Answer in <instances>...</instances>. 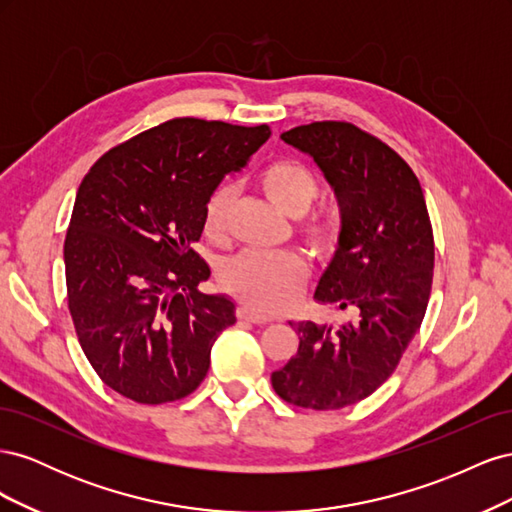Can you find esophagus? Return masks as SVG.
<instances>
[{"instance_id": "esophagus-1", "label": "esophagus", "mask_w": 512, "mask_h": 512, "mask_svg": "<svg viewBox=\"0 0 512 512\" xmlns=\"http://www.w3.org/2000/svg\"><path fill=\"white\" fill-rule=\"evenodd\" d=\"M237 318L243 320V322H254V324H267V322H269V318L258 316V314L252 312V309L247 307V305H239V307H237Z\"/></svg>"}]
</instances>
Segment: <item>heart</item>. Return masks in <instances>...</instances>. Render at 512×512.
Masks as SVG:
<instances>
[{
    "mask_svg": "<svg viewBox=\"0 0 512 512\" xmlns=\"http://www.w3.org/2000/svg\"><path fill=\"white\" fill-rule=\"evenodd\" d=\"M258 185L275 207H280L292 218L301 215L297 237L309 254L318 260H327L335 254L339 245V230L331 213L322 209L307 213L320 190L312 170L292 158H280L260 170ZM230 205V185H220L209 194L203 211V230L209 239L218 241L224 237ZM305 282V262L292 252H247L226 260L220 269V284L224 290L256 314L284 312L299 299Z\"/></svg>",
    "mask_w": 512,
    "mask_h": 512,
    "instance_id": "heart-1",
    "label": "heart"
}]
</instances>
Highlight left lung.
<instances>
[{"instance_id":"left-lung-1","label":"left lung","mask_w":512,"mask_h":512,"mask_svg":"<svg viewBox=\"0 0 512 512\" xmlns=\"http://www.w3.org/2000/svg\"><path fill=\"white\" fill-rule=\"evenodd\" d=\"M309 153L335 190L342 232L314 299L356 316L339 329L292 324L299 350L271 374L275 393L309 410H339L391 378L427 312L433 230L406 160L348 121H314L282 134Z\"/></svg>"}]
</instances>
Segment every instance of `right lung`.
Returning <instances> with one entry per match:
<instances>
[{
    "instance_id": "1",
    "label": "right lung",
    "mask_w": 512,
    "mask_h": 512,
    "mask_svg": "<svg viewBox=\"0 0 512 512\" xmlns=\"http://www.w3.org/2000/svg\"><path fill=\"white\" fill-rule=\"evenodd\" d=\"M271 136L224 121L177 117L108 149L76 192L64 243L68 309L100 380L136 404L188 397L235 303L205 294L194 252L203 211L224 175Z\"/></svg>"
}]
</instances>
